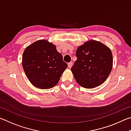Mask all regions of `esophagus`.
Instances as JSON below:
<instances>
[{"instance_id":"esophagus-1","label":"esophagus","mask_w":131,"mask_h":131,"mask_svg":"<svg viewBox=\"0 0 131 131\" xmlns=\"http://www.w3.org/2000/svg\"><path fill=\"white\" fill-rule=\"evenodd\" d=\"M72 65H73V62H69V63H68V68H72Z\"/></svg>"}]
</instances>
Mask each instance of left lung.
I'll use <instances>...</instances> for the list:
<instances>
[{
  "mask_svg": "<svg viewBox=\"0 0 131 131\" xmlns=\"http://www.w3.org/2000/svg\"><path fill=\"white\" fill-rule=\"evenodd\" d=\"M77 60L71 70L77 83L92 88L100 85L109 76L113 66L112 51L100 42L90 40L76 50Z\"/></svg>",
  "mask_w": 131,
  "mask_h": 131,
  "instance_id": "8db88e82",
  "label": "left lung"
}]
</instances>
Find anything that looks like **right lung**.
I'll list each match as a JSON object with an SVG mask.
<instances>
[{
    "instance_id": "1",
    "label": "right lung",
    "mask_w": 131,
    "mask_h": 131,
    "mask_svg": "<svg viewBox=\"0 0 131 131\" xmlns=\"http://www.w3.org/2000/svg\"><path fill=\"white\" fill-rule=\"evenodd\" d=\"M23 67L33 85L40 89H49L58 83L68 65L54 45L41 40L24 51Z\"/></svg>"
}]
</instances>
